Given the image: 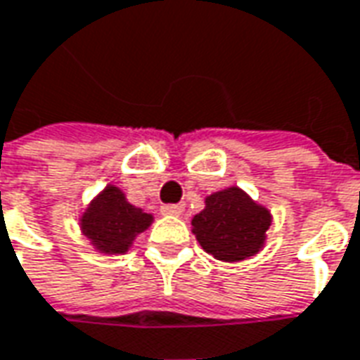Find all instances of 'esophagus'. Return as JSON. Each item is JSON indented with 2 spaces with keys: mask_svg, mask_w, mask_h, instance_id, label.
Listing matches in <instances>:
<instances>
[{
  "mask_svg": "<svg viewBox=\"0 0 360 360\" xmlns=\"http://www.w3.org/2000/svg\"><path fill=\"white\" fill-rule=\"evenodd\" d=\"M182 211H184V207H182V205H178V203H168V205H162V207H160V213H162V215H170V217L182 215Z\"/></svg>",
  "mask_w": 360,
  "mask_h": 360,
  "instance_id": "34e87169",
  "label": "esophagus"
}]
</instances>
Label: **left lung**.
Here are the masks:
<instances>
[{
	"instance_id": "left-lung-1",
	"label": "left lung",
	"mask_w": 360,
	"mask_h": 360,
	"mask_svg": "<svg viewBox=\"0 0 360 360\" xmlns=\"http://www.w3.org/2000/svg\"><path fill=\"white\" fill-rule=\"evenodd\" d=\"M269 225V211L236 186L207 195L205 209L192 219L201 248L223 262H240L257 254Z\"/></svg>"
}]
</instances>
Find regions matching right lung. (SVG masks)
I'll use <instances>...</instances> for the list:
<instances>
[{
  "mask_svg": "<svg viewBox=\"0 0 360 360\" xmlns=\"http://www.w3.org/2000/svg\"><path fill=\"white\" fill-rule=\"evenodd\" d=\"M153 223V215L135 207L116 186H106L81 217V231L103 254H126L131 242Z\"/></svg>",
  "mask_w": 360,
  "mask_h": 360,
  "instance_id": "obj_1",
  "label": "right lung"
}]
</instances>
